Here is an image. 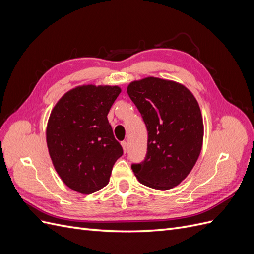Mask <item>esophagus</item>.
Wrapping results in <instances>:
<instances>
[{"mask_svg":"<svg viewBox=\"0 0 254 254\" xmlns=\"http://www.w3.org/2000/svg\"><path fill=\"white\" fill-rule=\"evenodd\" d=\"M122 146H123V150H124V152H126L128 150V144L126 141H123L122 142Z\"/></svg>","mask_w":254,"mask_h":254,"instance_id":"1","label":"esophagus"}]
</instances>
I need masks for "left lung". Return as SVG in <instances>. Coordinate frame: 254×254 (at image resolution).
<instances>
[{"mask_svg": "<svg viewBox=\"0 0 254 254\" xmlns=\"http://www.w3.org/2000/svg\"><path fill=\"white\" fill-rule=\"evenodd\" d=\"M127 93L147 128V152L131 165L142 184L170 190L187 178L200 155L203 122L191 92L178 82L157 77L135 80Z\"/></svg>", "mask_w": 254, "mask_h": 254, "instance_id": "8db88e82", "label": "left lung"}]
</instances>
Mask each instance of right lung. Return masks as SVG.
I'll return each mask as SVG.
<instances>
[{"label": "right lung", "mask_w": 254, "mask_h": 254, "mask_svg": "<svg viewBox=\"0 0 254 254\" xmlns=\"http://www.w3.org/2000/svg\"><path fill=\"white\" fill-rule=\"evenodd\" d=\"M121 93L118 86L77 87L51 112L47 143L54 167L65 186L81 194L106 187L123 148L107 115Z\"/></svg>", "instance_id": "add662e5"}]
</instances>
